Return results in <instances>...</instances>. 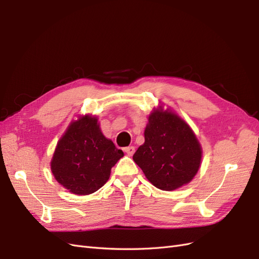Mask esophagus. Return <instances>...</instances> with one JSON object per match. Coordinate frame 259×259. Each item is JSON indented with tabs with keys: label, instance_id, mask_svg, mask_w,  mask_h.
Masks as SVG:
<instances>
[{
	"label": "esophagus",
	"instance_id": "1",
	"mask_svg": "<svg viewBox=\"0 0 259 259\" xmlns=\"http://www.w3.org/2000/svg\"><path fill=\"white\" fill-rule=\"evenodd\" d=\"M124 151L126 152L128 155H133L135 153V147H133V146H130V147H126V148H124Z\"/></svg>",
	"mask_w": 259,
	"mask_h": 259
}]
</instances>
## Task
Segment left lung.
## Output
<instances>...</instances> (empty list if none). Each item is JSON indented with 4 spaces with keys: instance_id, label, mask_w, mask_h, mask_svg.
I'll return each mask as SVG.
<instances>
[{
    "instance_id": "obj_1",
    "label": "left lung",
    "mask_w": 259,
    "mask_h": 259,
    "mask_svg": "<svg viewBox=\"0 0 259 259\" xmlns=\"http://www.w3.org/2000/svg\"><path fill=\"white\" fill-rule=\"evenodd\" d=\"M202 149L182 117L162 108L149 115L145 143L133 160L154 187L171 191L190 183L199 170Z\"/></svg>"
}]
</instances>
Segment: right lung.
<instances>
[{
    "label": "right lung",
    "mask_w": 259,
    "mask_h": 259,
    "mask_svg": "<svg viewBox=\"0 0 259 259\" xmlns=\"http://www.w3.org/2000/svg\"><path fill=\"white\" fill-rule=\"evenodd\" d=\"M124 155L99 128L97 117L81 116L59 139L51 162L52 173L70 192L88 195L100 189Z\"/></svg>",
    "instance_id": "right-lung-1"
}]
</instances>
